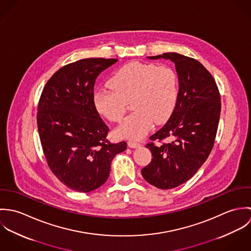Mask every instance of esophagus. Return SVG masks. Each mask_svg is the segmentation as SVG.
<instances>
[{"label": "esophagus", "mask_w": 251, "mask_h": 251, "mask_svg": "<svg viewBox=\"0 0 251 251\" xmlns=\"http://www.w3.org/2000/svg\"><path fill=\"white\" fill-rule=\"evenodd\" d=\"M127 145L129 148H138L140 146V144L137 143V142H133V141H128Z\"/></svg>", "instance_id": "1"}]
</instances>
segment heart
Here are the masks:
<instances>
[{
	"label": "heart",
	"mask_w": 251,
	"mask_h": 251,
	"mask_svg": "<svg viewBox=\"0 0 251 251\" xmlns=\"http://www.w3.org/2000/svg\"><path fill=\"white\" fill-rule=\"evenodd\" d=\"M110 88L94 94L97 110L111 122L123 120L130 101L134 110L115 130L120 138L140 139L152 122L162 125L173 114L179 95L178 76L168 66L131 62L109 79Z\"/></svg>",
	"instance_id": "1"
}]
</instances>
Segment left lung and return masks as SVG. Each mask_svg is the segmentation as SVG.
<instances>
[{"instance_id": "8db88e82", "label": "left lung", "mask_w": 251, "mask_h": 251, "mask_svg": "<svg viewBox=\"0 0 251 251\" xmlns=\"http://www.w3.org/2000/svg\"><path fill=\"white\" fill-rule=\"evenodd\" d=\"M160 58L175 64L179 78V95L175 110L168 122L153 135L146 147L151 161L141 170L149 183L170 189L192 178L211 153L220 117V96L212 74L195 59L178 53H164Z\"/></svg>"}]
</instances>
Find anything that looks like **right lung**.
Masks as SVG:
<instances>
[{
  "label": "right lung",
  "mask_w": 251,
  "mask_h": 251,
  "mask_svg": "<svg viewBox=\"0 0 251 251\" xmlns=\"http://www.w3.org/2000/svg\"><path fill=\"white\" fill-rule=\"evenodd\" d=\"M117 59L89 58L69 64L47 81L37 106V128L53 174L72 190L90 192L107 180L111 161L126 143L107 140L94 103L96 79Z\"/></svg>",
  "instance_id": "1"
}]
</instances>
